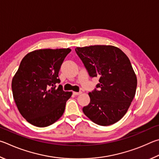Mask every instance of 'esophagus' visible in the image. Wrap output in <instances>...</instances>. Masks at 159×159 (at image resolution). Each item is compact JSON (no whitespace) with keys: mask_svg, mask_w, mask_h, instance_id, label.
<instances>
[{"mask_svg":"<svg viewBox=\"0 0 159 159\" xmlns=\"http://www.w3.org/2000/svg\"><path fill=\"white\" fill-rule=\"evenodd\" d=\"M72 93H73L75 96H78V95H80V94H81L82 92L81 91H80V92H72Z\"/></svg>","mask_w":159,"mask_h":159,"instance_id":"34e87169","label":"esophagus"}]
</instances>
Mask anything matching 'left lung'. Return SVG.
<instances>
[{"label":"left lung","mask_w":159,"mask_h":159,"mask_svg":"<svg viewBox=\"0 0 159 159\" xmlns=\"http://www.w3.org/2000/svg\"><path fill=\"white\" fill-rule=\"evenodd\" d=\"M91 77H98L96 88L89 93L84 115L100 126L120 120L134 98L137 77L127 56L117 47L93 45L75 48Z\"/></svg>","instance_id":"1"}]
</instances>
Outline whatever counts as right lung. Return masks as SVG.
<instances>
[{
    "label": "right lung",
    "instance_id": "add662e5",
    "mask_svg": "<svg viewBox=\"0 0 159 159\" xmlns=\"http://www.w3.org/2000/svg\"><path fill=\"white\" fill-rule=\"evenodd\" d=\"M71 49H38L21 61L12 82L13 97L22 116L37 127H47L63 115L72 92L59 85L58 72Z\"/></svg>",
    "mask_w": 159,
    "mask_h": 159
}]
</instances>
